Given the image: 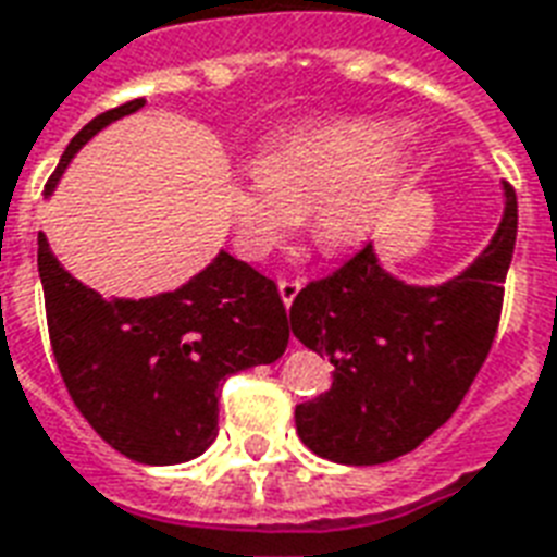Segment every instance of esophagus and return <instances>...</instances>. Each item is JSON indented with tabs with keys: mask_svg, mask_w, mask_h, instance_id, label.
Masks as SVG:
<instances>
[{
	"mask_svg": "<svg viewBox=\"0 0 557 557\" xmlns=\"http://www.w3.org/2000/svg\"><path fill=\"white\" fill-rule=\"evenodd\" d=\"M277 286H280V298H283V304H286V307H292V300L298 298V292L304 289V280H300V277H283Z\"/></svg>",
	"mask_w": 557,
	"mask_h": 557,
	"instance_id": "esophagus-1",
	"label": "esophagus"
}]
</instances>
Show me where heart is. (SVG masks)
I'll return each mask as SVG.
<instances>
[{
    "label": "heart",
    "instance_id": "heart-1",
    "mask_svg": "<svg viewBox=\"0 0 557 557\" xmlns=\"http://www.w3.org/2000/svg\"><path fill=\"white\" fill-rule=\"evenodd\" d=\"M393 121H324L268 138L253 168L226 185L236 245L268 259L304 221L324 250H351L386 221L405 191L413 156Z\"/></svg>",
    "mask_w": 557,
    "mask_h": 557
}]
</instances>
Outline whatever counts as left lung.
<instances>
[{
  "label": "left lung",
  "mask_w": 557,
  "mask_h": 557,
  "mask_svg": "<svg viewBox=\"0 0 557 557\" xmlns=\"http://www.w3.org/2000/svg\"><path fill=\"white\" fill-rule=\"evenodd\" d=\"M517 242V195L487 250L443 286H407L386 274L372 245L298 292L289 327L331 357L333 383L295 407L304 446L348 467L413 451L446 425L487 360Z\"/></svg>",
  "instance_id": "obj_1"
}]
</instances>
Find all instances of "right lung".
<instances>
[{
	"instance_id": "add662e5",
	"label": "right lung",
	"mask_w": 557,
	"mask_h": 557,
	"mask_svg": "<svg viewBox=\"0 0 557 557\" xmlns=\"http://www.w3.org/2000/svg\"><path fill=\"white\" fill-rule=\"evenodd\" d=\"M144 100L97 114L67 144L47 195L67 162L102 126ZM37 271L61 381L88 425L129 460L171 467L203 455L218 434V393L230 374L265 366L289 345L277 283L218 253L183 289L156 298H100L59 265L37 236Z\"/></svg>"
}]
</instances>
